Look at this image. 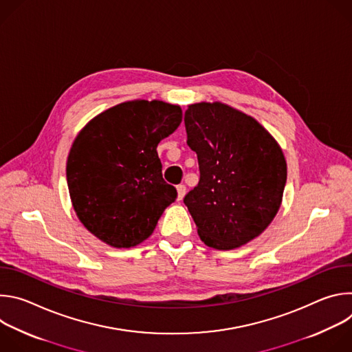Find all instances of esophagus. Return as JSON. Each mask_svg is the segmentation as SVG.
Masks as SVG:
<instances>
[{
    "mask_svg": "<svg viewBox=\"0 0 352 352\" xmlns=\"http://www.w3.org/2000/svg\"><path fill=\"white\" fill-rule=\"evenodd\" d=\"M185 192H186L185 185H178L177 186V200H182L185 196Z\"/></svg>",
    "mask_w": 352,
    "mask_h": 352,
    "instance_id": "1",
    "label": "esophagus"
}]
</instances>
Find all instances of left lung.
<instances>
[{"label":"left lung","instance_id":"obj_1","mask_svg":"<svg viewBox=\"0 0 352 352\" xmlns=\"http://www.w3.org/2000/svg\"><path fill=\"white\" fill-rule=\"evenodd\" d=\"M184 122L200 171L184 204L200 239L228 250L259 236L283 200L287 163L280 144L255 118L220 102L188 106Z\"/></svg>","mask_w":352,"mask_h":352}]
</instances>
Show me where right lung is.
Returning <instances> with one entry per match:
<instances>
[{"instance_id": "obj_1", "label": "right lung", "mask_w": 352, "mask_h": 352, "mask_svg": "<svg viewBox=\"0 0 352 352\" xmlns=\"http://www.w3.org/2000/svg\"><path fill=\"white\" fill-rule=\"evenodd\" d=\"M182 121L179 106L132 100L94 117L67 160L74 210L100 241L136 246L155 231L177 189L163 179L157 144Z\"/></svg>"}]
</instances>
